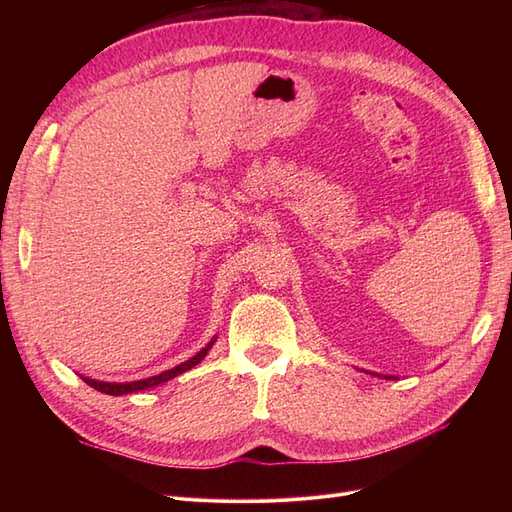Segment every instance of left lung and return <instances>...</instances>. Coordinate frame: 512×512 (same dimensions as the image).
Here are the masks:
<instances>
[{
    "mask_svg": "<svg viewBox=\"0 0 512 512\" xmlns=\"http://www.w3.org/2000/svg\"><path fill=\"white\" fill-rule=\"evenodd\" d=\"M386 378H391V376H386Z\"/></svg>",
    "mask_w": 512,
    "mask_h": 512,
    "instance_id": "obj_1",
    "label": "left lung"
}]
</instances>
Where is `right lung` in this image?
Listing matches in <instances>:
<instances>
[{"mask_svg":"<svg viewBox=\"0 0 512 512\" xmlns=\"http://www.w3.org/2000/svg\"><path fill=\"white\" fill-rule=\"evenodd\" d=\"M213 344H215V337L211 339V342H209L203 350L196 352V354L192 356V359H188V361L181 363V365H177V367H173V369H166V371H162V374H158V376L145 378V380H134V382H100V380H91V378H85V376H81V378H83L89 386H94L96 391L106 393V395H128V393H136V391L153 389V386L164 384V382H168V380H173L175 376L183 374V371H188V369L196 367L200 361L205 359L207 352L211 350V346H213Z\"/></svg>","mask_w":512,"mask_h":512,"instance_id":"1","label":"right lung"}]
</instances>
